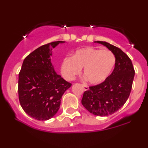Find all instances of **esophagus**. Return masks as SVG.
Returning <instances> with one entry per match:
<instances>
[{"label": "esophagus", "mask_w": 148, "mask_h": 148, "mask_svg": "<svg viewBox=\"0 0 148 148\" xmlns=\"http://www.w3.org/2000/svg\"><path fill=\"white\" fill-rule=\"evenodd\" d=\"M82 86H83V89H84L85 91H87V90H89V87L88 86V85H85V84H82Z\"/></svg>", "instance_id": "esophagus-1"}]
</instances>
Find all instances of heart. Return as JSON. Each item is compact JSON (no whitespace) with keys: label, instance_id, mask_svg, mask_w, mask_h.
Masks as SVG:
<instances>
[{"label":"heart","instance_id":"b5f03b06","mask_svg":"<svg viewBox=\"0 0 148 148\" xmlns=\"http://www.w3.org/2000/svg\"><path fill=\"white\" fill-rule=\"evenodd\" d=\"M116 65V56L109 50L93 47L76 50L71 57H66L60 65L62 76L72 81L83 68V76L91 84L98 85L108 79Z\"/></svg>","mask_w":148,"mask_h":148}]
</instances>
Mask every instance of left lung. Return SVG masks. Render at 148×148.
<instances>
[{
  "label": "left lung",
  "mask_w": 148,
  "mask_h": 148,
  "mask_svg": "<svg viewBox=\"0 0 148 148\" xmlns=\"http://www.w3.org/2000/svg\"><path fill=\"white\" fill-rule=\"evenodd\" d=\"M108 47L116 56L112 74L100 84L90 86L84 92L81 103L85 108L96 116L112 114L125 104L129 97L134 77L130 58L120 48L105 41H95Z\"/></svg>",
  "instance_id": "8db88e82"
}]
</instances>
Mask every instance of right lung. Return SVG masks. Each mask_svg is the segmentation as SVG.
Listing matches in <instances>:
<instances>
[{
    "label": "right lung",
    "mask_w": 148,
    "mask_h": 148,
    "mask_svg": "<svg viewBox=\"0 0 148 148\" xmlns=\"http://www.w3.org/2000/svg\"><path fill=\"white\" fill-rule=\"evenodd\" d=\"M64 41L42 45L23 60L18 74V99L26 114L38 121L52 118L70 83L56 74L51 63L53 48Z\"/></svg>",
    "instance_id": "1"
}]
</instances>
